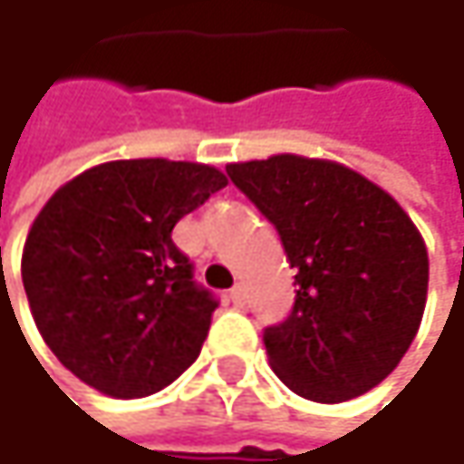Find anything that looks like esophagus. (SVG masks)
<instances>
[{
  "label": "esophagus",
  "mask_w": 464,
  "mask_h": 464,
  "mask_svg": "<svg viewBox=\"0 0 464 464\" xmlns=\"http://www.w3.org/2000/svg\"><path fill=\"white\" fill-rule=\"evenodd\" d=\"M229 298H232V304L243 306V304H246V298H248V293H246V287H243V285H235V287L229 290Z\"/></svg>",
  "instance_id": "esophagus-1"
}]
</instances>
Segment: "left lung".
Segmentation results:
<instances>
[{"instance_id": "left-lung-1", "label": "left lung", "mask_w": 464, "mask_h": 464, "mask_svg": "<svg viewBox=\"0 0 464 464\" xmlns=\"http://www.w3.org/2000/svg\"><path fill=\"white\" fill-rule=\"evenodd\" d=\"M280 232L295 269L290 316L264 330L293 393L341 404L382 382L420 330L428 248L407 211L343 163L280 152L227 166Z\"/></svg>"}]
</instances>
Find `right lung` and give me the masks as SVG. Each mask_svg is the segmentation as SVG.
<instances>
[{"mask_svg":"<svg viewBox=\"0 0 464 464\" xmlns=\"http://www.w3.org/2000/svg\"><path fill=\"white\" fill-rule=\"evenodd\" d=\"M221 187L214 166L134 158L86 169L44 203L20 275L44 343L79 381L142 399L198 359L218 304L171 232Z\"/></svg>","mask_w":464,"mask_h":464,"instance_id":"add662e5","label":"right lung"}]
</instances>
